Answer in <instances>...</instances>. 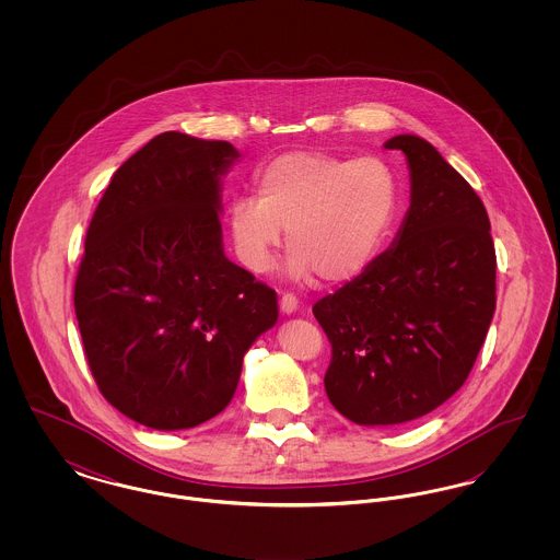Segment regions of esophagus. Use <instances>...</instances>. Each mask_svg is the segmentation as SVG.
Wrapping results in <instances>:
<instances>
[{"label": "esophagus", "mask_w": 560, "mask_h": 560, "mask_svg": "<svg viewBox=\"0 0 560 560\" xmlns=\"http://www.w3.org/2000/svg\"><path fill=\"white\" fill-rule=\"evenodd\" d=\"M279 306H281L283 315H293L298 311V300L293 293H283L279 300Z\"/></svg>", "instance_id": "esophagus-1"}]
</instances>
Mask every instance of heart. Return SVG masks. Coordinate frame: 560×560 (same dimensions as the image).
<instances>
[{"label": "heart", "mask_w": 560, "mask_h": 560, "mask_svg": "<svg viewBox=\"0 0 560 560\" xmlns=\"http://www.w3.org/2000/svg\"><path fill=\"white\" fill-rule=\"evenodd\" d=\"M254 187L258 197L229 206L237 256L249 270L267 272L285 229V270L295 281L359 277L384 252L399 215V176L380 158L283 153L256 172Z\"/></svg>", "instance_id": "b5f03b06"}]
</instances>
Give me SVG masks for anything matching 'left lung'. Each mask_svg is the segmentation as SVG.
Returning <instances> with one entry per match:
<instances>
[{
    "mask_svg": "<svg viewBox=\"0 0 560 560\" xmlns=\"http://www.w3.org/2000/svg\"><path fill=\"white\" fill-rule=\"evenodd\" d=\"M411 203L393 245L313 306L331 345L325 393L354 424L393 427L455 395L495 313V247L472 187L420 136L400 133Z\"/></svg>",
    "mask_w": 560,
    "mask_h": 560,
    "instance_id": "obj_1",
    "label": "left lung"
}]
</instances>
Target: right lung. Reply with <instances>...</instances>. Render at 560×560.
<instances>
[{
	"mask_svg": "<svg viewBox=\"0 0 560 560\" xmlns=\"http://www.w3.org/2000/svg\"><path fill=\"white\" fill-rule=\"evenodd\" d=\"M224 140L163 132L110 178L85 233L75 315L90 372L124 416L185 430L235 395L277 293L224 256Z\"/></svg>",
	"mask_w": 560,
	"mask_h": 560,
	"instance_id": "add662e5",
	"label": "right lung"
}]
</instances>
